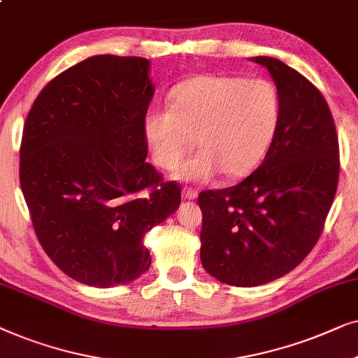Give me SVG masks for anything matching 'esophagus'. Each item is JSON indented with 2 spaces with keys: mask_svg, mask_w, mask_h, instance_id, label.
Returning <instances> with one entry per match:
<instances>
[{
  "mask_svg": "<svg viewBox=\"0 0 358 358\" xmlns=\"http://www.w3.org/2000/svg\"><path fill=\"white\" fill-rule=\"evenodd\" d=\"M183 198L185 199H196L198 198V192L193 188H183Z\"/></svg>",
  "mask_w": 358,
  "mask_h": 358,
  "instance_id": "obj_1",
  "label": "esophagus"
}]
</instances>
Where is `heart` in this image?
<instances>
[{
	"label": "heart",
	"instance_id": "1",
	"mask_svg": "<svg viewBox=\"0 0 358 358\" xmlns=\"http://www.w3.org/2000/svg\"><path fill=\"white\" fill-rule=\"evenodd\" d=\"M170 108H154L144 117V137L162 169H175L182 182L206 183L219 173L241 178L268 154L278 131L282 103L275 85L242 76L199 75L176 85Z\"/></svg>",
	"mask_w": 358,
	"mask_h": 358
}]
</instances>
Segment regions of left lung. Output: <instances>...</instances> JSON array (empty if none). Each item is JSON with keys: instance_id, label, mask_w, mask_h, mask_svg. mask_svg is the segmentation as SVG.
Masks as SVG:
<instances>
[{"instance_id": "obj_1", "label": "left lung", "mask_w": 358, "mask_h": 358, "mask_svg": "<svg viewBox=\"0 0 358 358\" xmlns=\"http://www.w3.org/2000/svg\"><path fill=\"white\" fill-rule=\"evenodd\" d=\"M250 60L268 70L280 94L275 141L244 182L198 196L204 270L244 288L301 264L321 236L339 180V142L321 92L282 60Z\"/></svg>"}]
</instances>
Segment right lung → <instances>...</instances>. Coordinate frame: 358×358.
<instances>
[{
    "mask_svg": "<svg viewBox=\"0 0 358 358\" xmlns=\"http://www.w3.org/2000/svg\"><path fill=\"white\" fill-rule=\"evenodd\" d=\"M154 93L147 59L94 55L47 83L24 124L19 180L37 239L88 287L145 273V234L182 201L145 162Z\"/></svg>",
    "mask_w": 358,
    "mask_h": 358,
    "instance_id": "1",
    "label": "right lung"
}]
</instances>
